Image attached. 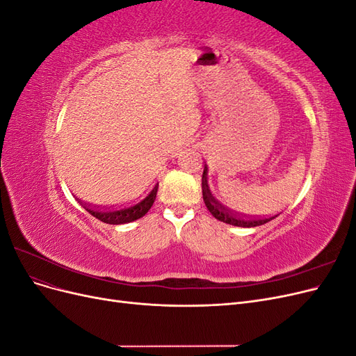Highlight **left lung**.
I'll list each match as a JSON object with an SVG mask.
<instances>
[{
  "label": "left lung",
  "instance_id": "1",
  "mask_svg": "<svg viewBox=\"0 0 356 356\" xmlns=\"http://www.w3.org/2000/svg\"><path fill=\"white\" fill-rule=\"evenodd\" d=\"M207 175H208V168H207V165H204L203 175H202L203 202H204V204H207V208L209 209V212L217 220H220V221H222L225 224L238 225V227H257V225H263V224H266L268 221H272L275 217H277V215H275V217H268V218H264V217H246V215H238V213L232 212L230 209L222 207V204L212 196V193H211L209 186H208Z\"/></svg>",
  "mask_w": 356,
  "mask_h": 356
}]
</instances>
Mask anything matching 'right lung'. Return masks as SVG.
<instances>
[{
    "label": "right lung",
    "mask_w": 356,
    "mask_h": 356,
    "mask_svg": "<svg viewBox=\"0 0 356 356\" xmlns=\"http://www.w3.org/2000/svg\"><path fill=\"white\" fill-rule=\"evenodd\" d=\"M157 188H159V182L145 197L139 199L134 203L123 204V207H111V208L98 207V208H96V207H90V204H86V203H83V204H84L86 211H88L90 215H93L95 218L101 220L102 222H106V224H126V222H132L138 218L144 217V215L149 211V208L153 207V203L156 200Z\"/></svg>",
    "instance_id": "obj_1"
}]
</instances>
